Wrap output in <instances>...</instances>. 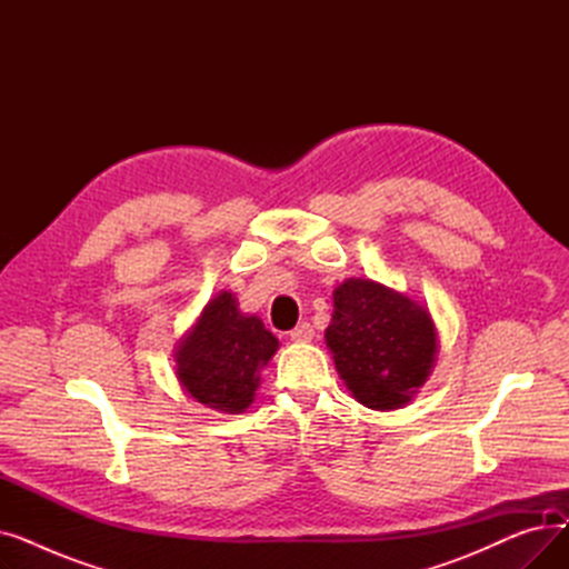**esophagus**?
<instances>
[{"instance_id":"1","label":"esophagus","mask_w":569,"mask_h":569,"mask_svg":"<svg viewBox=\"0 0 569 569\" xmlns=\"http://www.w3.org/2000/svg\"><path fill=\"white\" fill-rule=\"evenodd\" d=\"M313 327H311V322H300L295 327V330H290V339L292 341H297V343H307V341H311L313 339Z\"/></svg>"}]
</instances>
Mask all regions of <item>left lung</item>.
<instances>
[{
	"label": "left lung",
	"instance_id": "8db88e82",
	"mask_svg": "<svg viewBox=\"0 0 569 569\" xmlns=\"http://www.w3.org/2000/svg\"><path fill=\"white\" fill-rule=\"evenodd\" d=\"M327 348L350 395L367 408L395 410L431 376L438 332L429 309L369 279L335 290Z\"/></svg>",
	"mask_w": 569,
	"mask_h": 569
}]
</instances>
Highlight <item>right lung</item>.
<instances>
[{"instance_id": "obj_1", "label": "right lung", "mask_w": 569, "mask_h": 569, "mask_svg": "<svg viewBox=\"0 0 569 569\" xmlns=\"http://www.w3.org/2000/svg\"><path fill=\"white\" fill-rule=\"evenodd\" d=\"M279 339L258 316L239 311L223 290L202 309L198 322L174 350L177 380L202 406L244 412L260 385V369L272 360Z\"/></svg>"}]
</instances>
